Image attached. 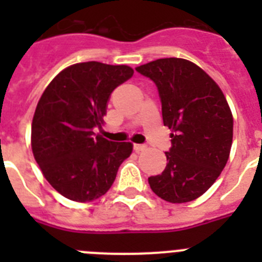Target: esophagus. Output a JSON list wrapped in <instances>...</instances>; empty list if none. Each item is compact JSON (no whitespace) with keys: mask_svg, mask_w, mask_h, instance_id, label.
<instances>
[{"mask_svg":"<svg viewBox=\"0 0 262 262\" xmlns=\"http://www.w3.org/2000/svg\"><path fill=\"white\" fill-rule=\"evenodd\" d=\"M134 149H135V152H143L147 149V145L144 144H134Z\"/></svg>","mask_w":262,"mask_h":262,"instance_id":"34e87169","label":"esophagus"}]
</instances>
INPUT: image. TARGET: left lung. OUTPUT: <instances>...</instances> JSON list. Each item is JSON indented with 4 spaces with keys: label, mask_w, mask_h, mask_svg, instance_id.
<instances>
[{
    "label": "left lung",
    "mask_w": 262,
    "mask_h": 262,
    "mask_svg": "<svg viewBox=\"0 0 262 262\" xmlns=\"http://www.w3.org/2000/svg\"><path fill=\"white\" fill-rule=\"evenodd\" d=\"M161 98L172 148L161 174L148 178L152 191L170 203L196 200L221 176L230 157L233 117L219 85L186 59L166 57L136 67Z\"/></svg>",
    "instance_id": "1"
}]
</instances>
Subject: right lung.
<instances>
[{
	"instance_id": "right-lung-1",
	"label": "right lung",
	"mask_w": 262,
	"mask_h": 262,
	"mask_svg": "<svg viewBox=\"0 0 262 262\" xmlns=\"http://www.w3.org/2000/svg\"><path fill=\"white\" fill-rule=\"evenodd\" d=\"M133 75L128 66L77 62L55 76L41 94L32 118V154L62 196L81 203L102 196L133 154V143L110 142L93 131L105 123L113 90Z\"/></svg>"
}]
</instances>
